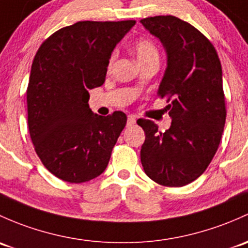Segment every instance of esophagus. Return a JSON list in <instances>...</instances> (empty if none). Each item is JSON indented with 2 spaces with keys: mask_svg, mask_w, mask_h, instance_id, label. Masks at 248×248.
I'll list each match as a JSON object with an SVG mask.
<instances>
[{
  "mask_svg": "<svg viewBox=\"0 0 248 248\" xmlns=\"http://www.w3.org/2000/svg\"><path fill=\"white\" fill-rule=\"evenodd\" d=\"M135 122H137V120H135L134 116H128V119H127V126H133Z\"/></svg>",
  "mask_w": 248,
  "mask_h": 248,
  "instance_id": "34e87169",
  "label": "esophagus"
}]
</instances>
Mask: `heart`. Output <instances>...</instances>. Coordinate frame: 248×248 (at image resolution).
<instances>
[{
    "label": "heart",
    "mask_w": 248,
    "mask_h": 248,
    "mask_svg": "<svg viewBox=\"0 0 248 248\" xmlns=\"http://www.w3.org/2000/svg\"><path fill=\"white\" fill-rule=\"evenodd\" d=\"M133 51L137 54V58L139 61L140 65H144L146 62L158 61L159 59V51L155 41L151 40L147 36H140L133 44ZM115 54H111L109 59V66H111Z\"/></svg>",
    "instance_id": "obj_1"
}]
</instances>
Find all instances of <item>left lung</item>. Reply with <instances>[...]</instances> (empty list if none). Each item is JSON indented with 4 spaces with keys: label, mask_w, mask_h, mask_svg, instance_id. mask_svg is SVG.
Masks as SVG:
<instances>
[{
    "label": "left lung",
    "mask_w": 248,
    "mask_h": 248,
    "mask_svg": "<svg viewBox=\"0 0 248 248\" xmlns=\"http://www.w3.org/2000/svg\"><path fill=\"white\" fill-rule=\"evenodd\" d=\"M163 43L168 67L158 89L172 122L165 132L140 119L145 132L140 158L145 173L164 186H183L207 170L225 127L222 67L215 47L199 30L172 15L140 20Z\"/></svg>",
    "instance_id": "obj_1"
}]
</instances>
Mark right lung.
Returning <instances> with one entry per match:
<instances>
[{
	"label": "right lung",
	"mask_w": 248,
	"mask_h": 248,
	"mask_svg": "<svg viewBox=\"0 0 248 248\" xmlns=\"http://www.w3.org/2000/svg\"><path fill=\"white\" fill-rule=\"evenodd\" d=\"M135 25L79 21L48 36L36 52L27 88L28 129L47 170L69 183H84L106 170L126 114L89 108V90L106 80L116 44Z\"/></svg>",
	"instance_id": "add662e5"
}]
</instances>
